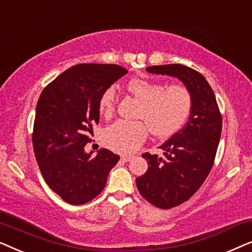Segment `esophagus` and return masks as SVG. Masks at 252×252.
I'll return each mask as SVG.
<instances>
[{
	"instance_id": "esophagus-1",
	"label": "esophagus",
	"mask_w": 252,
	"mask_h": 252,
	"mask_svg": "<svg viewBox=\"0 0 252 252\" xmlns=\"http://www.w3.org/2000/svg\"><path fill=\"white\" fill-rule=\"evenodd\" d=\"M122 159L124 161H129L133 159V156H130V155H124V156H122Z\"/></svg>"
}]
</instances>
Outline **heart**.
<instances>
[{"label":"heart","mask_w":252,"mask_h":252,"mask_svg":"<svg viewBox=\"0 0 252 252\" xmlns=\"http://www.w3.org/2000/svg\"><path fill=\"white\" fill-rule=\"evenodd\" d=\"M127 91L141 102L137 118L143 122H118L108 126L103 133L105 146L117 153H132L136 150L148 134L168 139L177 134L191 115L194 98L188 87L173 84L166 87L163 82L146 79H132ZM116 91L106 88L98 99V110L103 116H110L115 109Z\"/></svg>","instance_id":"heart-1"}]
</instances>
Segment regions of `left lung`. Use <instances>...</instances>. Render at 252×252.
Segmentation results:
<instances>
[{
	"label": "left lung",
	"instance_id": "8db88e82",
	"mask_svg": "<svg viewBox=\"0 0 252 252\" xmlns=\"http://www.w3.org/2000/svg\"><path fill=\"white\" fill-rule=\"evenodd\" d=\"M147 71L180 79L194 98L188 123L159 147L164 156L143 154L149 167L136 178L140 194L153 205L166 210L188 201L208 178L215 163L222 119L211 86L194 68L167 64L149 66Z\"/></svg>",
	"mask_w": 252,
	"mask_h": 252
}]
</instances>
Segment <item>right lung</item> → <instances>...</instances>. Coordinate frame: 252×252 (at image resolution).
Masks as SVG:
<instances>
[{
  "label": "right lung",
  "instance_id": "obj_1",
  "mask_svg": "<svg viewBox=\"0 0 252 252\" xmlns=\"http://www.w3.org/2000/svg\"><path fill=\"white\" fill-rule=\"evenodd\" d=\"M127 73L116 64L74 65L46 86L36 104L32 142L47 185L66 203L85 204L105 187L119 156L85 153L98 124L99 96Z\"/></svg>",
  "mask_w": 252,
  "mask_h": 252
}]
</instances>
